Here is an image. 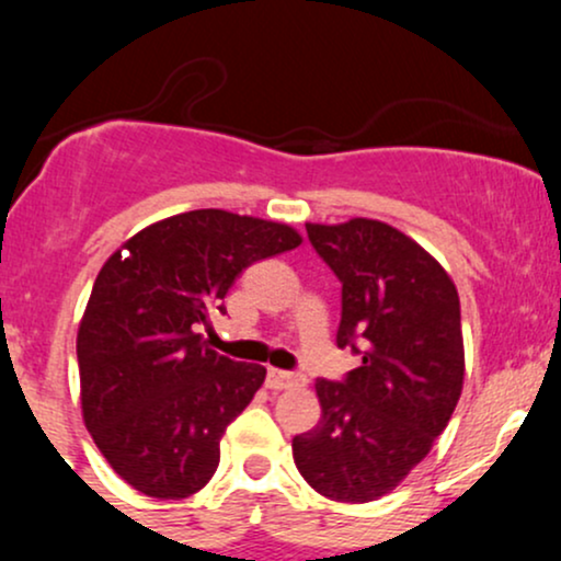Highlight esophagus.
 Returning <instances> with one entry per match:
<instances>
[{"mask_svg": "<svg viewBox=\"0 0 561 561\" xmlns=\"http://www.w3.org/2000/svg\"><path fill=\"white\" fill-rule=\"evenodd\" d=\"M268 385L276 390L282 388H293V385H302L306 382V377L302 375H295V371H282V369H268Z\"/></svg>", "mask_w": 561, "mask_h": 561, "instance_id": "obj_1", "label": "esophagus"}]
</instances>
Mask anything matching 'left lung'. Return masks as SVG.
<instances>
[{
    "mask_svg": "<svg viewBox=\"0 0 561 561\" xmlns=\"http://www.w3.org/2000/svg\"><path fill=\"white\" fill-rule=\"evenodd\" d=\"M306 231L343 285L337 347L362 366L319 379L321 420L293 437V456L313 491L364 504L420 465L459 403V295L440 263L388 224L353 218Z\"/></svg>",
    "mask_w": 561,
    "mask_h": 561,
    "instance_id": "obj_1",
    "label": "left lung"
}]
</instances>
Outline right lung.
Masks as SVG:
<instances>
[{"label":"right lung","mask_w":561,"mask_h":561,"mask_svg":"<svg viewBox=\"0 0 561 561\" xmlns=\"http://www.w3.org/2000/svg\"><path fill=\"white\" fill-rule=\"evenodd\" d=\"M285 224L205 208L152 224L107 259L76 356L83 422L139 493L184 499L214 478L218 440L266 369L231 362L195 332L244 268L298 248Z\"/></svg>","instance_id":"1"}]
</instances>
